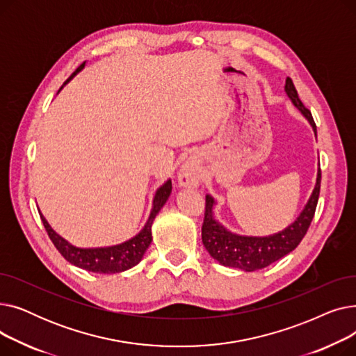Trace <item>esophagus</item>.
<instances>
[{"label":"esophagus","mask_w":356,"mask_h":356,"mask_svg":"<svg viewBox=\"0 0 356 356\" xmlns=\"http://www.w3.org/2000/svg\"><path fill=\"white\" fill-rule=\"evenodd\" d=\"M179 184L183 188H197L200 184V173L192 163H184L177 173Z\"/></svg>","instance_id":"1"}]
</instances>
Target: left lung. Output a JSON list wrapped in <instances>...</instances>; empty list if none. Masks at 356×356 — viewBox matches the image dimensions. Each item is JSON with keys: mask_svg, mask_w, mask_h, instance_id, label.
<instances>
[{"mask_svg": "<svg viewBox=\"0 0 356 356\" xmlns=\"http://www.w3.org/2000/svg\"><path fill=\"white\" fill-rule=\"evenodd\" d=\"M286 95L291 101V104L302 112V115L312 125L314 136H316V124L310 111L303 105L297 95V90L290 78L286 79ZM321 192V167L317 170L314 189L306 203V207L291 222L287 228L278 231L273 235L266 236H250V235H239L228 231L216 220L213 215V208L216 200L207 195V209H204V219L202 227V242L207 251L215 258L219 264L225 267L239 268L244 271H255L270 264L275 263L280 258L290 254L303 239L306 235L312 219L314 216V211L317 207V199H319Z\"/></svg>", "mask_w": 356, "mask_h": 356, "instance_id": "8db88e82", "label": "left lung"}]
</instances>
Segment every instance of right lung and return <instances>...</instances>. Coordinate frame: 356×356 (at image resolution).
<instances>
[{
  "instance_id": "add662e5",
  "label": "right lung",
  "mask_w": 356,
  "mask_h": 356,
  "mask_svg": "<svg viewBox=\"0 0 356 356\" xmlns=\"http://www.w3.org/2000/svg\"><path fill=\"white\" fill-rule=\"evenodd\" d=\"M85 65L86 63H82L76 70H74L72 73V76L63 83V86L66 83H69L74 76H76V74L85 67ZM170 193H172V180L168 179L156 191V195L153 197L152 211H149L148 219L145 222V225L143 227V229L133 238L121 242V244L111 245V247H98V248L74 247L70 244L69 241L62 238L49 225V222L42 215L40 211H39V213H40L43 225L49 234V238L51 239L54 247L59 250V252L65 257V259L69 261L70 264L76 266L79 268H83L86 271H90V273L115 274V273H122V271L133 268L143 259L147 248L149 247V244H152V241H153V236H152L153 222H154L157 213L164 207V203L167 202Z\"/></svg>"
}]
</instances>
